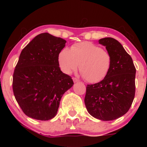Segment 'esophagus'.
Returning a JSON list of instances; mask_svg holds the SVG:
<instances>
[{
    "mask_svg": "<svg viewBox=\"0 0 147 147\" xmlns=\"http://www.w3.org/2000/svg\"><path fill=\"white\" fill-rule=\"evenodd\" d=\"M72 79H73V82H75H75H79V79H77V78H76V77H73V78H72Z\"/></svg>",
    "mask_w": 147,
    "mask_h": 147,
    "instance_id": "34e87169",
    "label": "esophagus"
}]
</instances>
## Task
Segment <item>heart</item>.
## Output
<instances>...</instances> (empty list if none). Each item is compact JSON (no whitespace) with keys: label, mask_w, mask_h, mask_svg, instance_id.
I'll use <instances>...</instances> for the list:
<instances>
[{"label":"heart","mask_w":147,"mask_h":147,"mask_svg":"<svg viewBox=\"0 0 147 147\" xmlns=\"http://www.w3.org/2000/svg\"><path fill=\"white\" fill-rule=\"evenodd\" d=\"M61 70L70 74L77 69L84 79L90 83L103 80L110 70L112 57L109 52L90 42H81L63 48L59 54Z\"/></svg>","instance_id":"obj_1"}]
</instances>
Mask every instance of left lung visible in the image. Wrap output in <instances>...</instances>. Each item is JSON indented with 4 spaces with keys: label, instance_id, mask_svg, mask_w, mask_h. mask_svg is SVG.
I'll return each instance as SVG.
<instances>
[{
    "label": "left lung",
    "instance_id": "8db88e82",
    "mask_svg": "<svg viewBox=\"0 0 147 147\" xmlns=\"http://www.w3.org/2000/svg\"><path fill=\"white\" fill-rule=\"evenodd\" d=\"M112 57L109 73L101 82L86 86L85 105L92 117L104 121L117 119L131 108L136 92V69L131 56L115 38H101Z\"/></svg>",
    "mask_w": 147,
    "mask_h": 147
}]
</instances>
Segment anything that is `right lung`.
<instances>
[{
	"label": "right lung",
	"instance_id": "obj_1",
	"mask_svg": "<svg viewBox=\"0 0 147 147\" xmlns=\"http://www.w3.org/2000/svg\"><path fill=\"white\" fill-rule=\"evenodd\" d=\"M65 40L49 33L40 34L21 51L13 74L16 102L28 117L49 120L56 115L63 93L73 85L61 72L59 54Z\"/></svg>",
	"mask_w": 147,
	"mask_h": 147
}]
</instances>
